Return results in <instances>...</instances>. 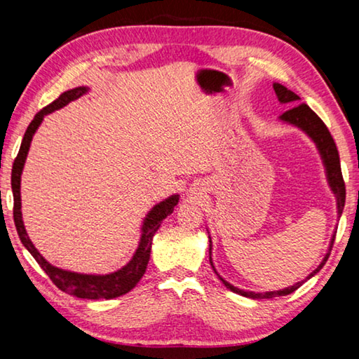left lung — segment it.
<instances>
[{
	"label": "left lung",
	"instance_id": "left-lung-1",
	"mask_svg": "<svg viewBox=\"0 0 359 359\" xmlns=\"http://www.w3.org/2000/svg\"><path fill=\"white\" fill-rule=\"evenodd\" d=\"M274 90L277 93L278 101H280V102H291V104H294L293 107L288 109L287 112H283L280 118L285 120V121H288V123H291V125L299 126V128L306 131L307 135L313 139L315 144L318 145V150H320L321 156H323V161H325V166H326V171H327V180H330V185L332 188V191L336 193V196H337V215L340 217V215H342V210H344V205H345V182H344V177H342V169H340L339 151H337L336 142H334L330 130H327V126L323 123V120H321L318 115L315 114L312 109L306 104V102H299V104H296V102L299 101L301 98L294 92H291V90H288L287 87H283V85H280V83H274ZM334 239H336V233H334V236H332L330 252L326 253V257L323 258V261H321V264L312 272L311 276L306 278V280H309V278L313 277L321 269V267L325 266V263L327 261V258H330V253L332 250ZM210 248H212V245H210ZM210 248H209V250H210ZM210 264H212V258H210ZM212 267H214V266H212ZM214 271H215V267H214ZM218 277H220V276H218ZM220 280L224 283V287L229 288L231 291H234V293L242 294V296L252 297V299H271V297H276V296H287L290 293H293V291H296L302 285V282H297L296 285H293V287H288V288L280 290V291H269V293H252V291H242L239 288L233 287V285L228 283L226 280H223L222 277H220ZM306 280H304V282H306Z\"/></svg>",
	"mask_w": 359,
	"mask_h": 359
}]
</instances>
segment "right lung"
Masks as SVG:
<instances>
[{
    "mask_svg": "<svg viewBox=\"0 0 359 359\" xmlns=\"http://www.w3.org/2000/svg\"><path fill=\"white\" fill-rule=\"evenodd\" d=\"M85 92H87V88L79 87L62 93L55 101H52L50 104L46 106L44 109H41V111L34 115L32 123L28 125L19 154H17L14 165H12L11 184H12V193H14V223H15L17 233H19L22 244L27 247V250L33 255V258L38 261V264L44 269L46 274L50 277V280L55 283L60 290L76 297H82V299H114V297H118L121 294L128 293V291L135 288L137 282L142 278L150 259L151 239H154V234L156 233L158 228H160L161 222L174 212V205L179 203L177 194L168 198L166 201L156 204L155 208L149 212V215L142 224V238H141V242H139V247L135 253V257H133V259L125 267H121L120 271L112 272V274H107V276L76 274V272H68L48 264L32 244V241H29L25 226H23V222H22L20 175H22L23 165H25L27 154H28L29 144H32L34 131L38 130V126L41 125L44 115L57 111V109L66 106L68 102L77 100L79 96H82Z\"/></svg>",
    "mask_w": 359,
    "mask_h": 359,
    "instance_id": "obj_1",
    "label": "right lung"
}]
</instances>
